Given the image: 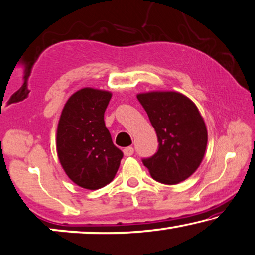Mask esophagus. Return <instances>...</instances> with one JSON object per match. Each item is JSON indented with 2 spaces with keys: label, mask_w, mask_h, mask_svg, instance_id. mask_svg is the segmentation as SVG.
<instances>
[{
  "label": "esophagus",
  "mask_w": 255,
  "mask_h": 255,
  "mask_svg": "<svg viewBox=\"0 0 255 255\" xmlns=\"http://www.w3.org/2000/svg\"><path fill=\"white\" fill-rule=\"evenodd\" d=\"M132 153H134V148H132V146H128V148L124 149V155L126 157L131 156Z\"/></svg>",
  "instance_id": "obj_1"
}]
</instances>
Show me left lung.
I'll use <instances>...</instances> for the list:
<instances>
[{"label": "left lung", "instance_id": "8db88e82", "mask_svg": "<svg viewBox=\"0 0 255 255\" xmlns=\"http://www.w3.org/2000/svg\"><path fill=\"white\" fill-rule=\"evenodd\" d=\"M158 137V151L143 159L151 177L165 185L186 180L198 170L206 153L208 131L200 111L178 91L137 95Z\"/></svg>", "mask_w": 255, "mask_h": 255}]
</instances>
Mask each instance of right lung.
<instances>
[{"label": "right lung", "instance_id": "obj_1", "mask_svg": "<svg viewBox=\"0 0 255 255\" xmlns=\"http://www.w3.org/2000/svg\"><path fill=\"white\" fill-rule=\"evenodd\" d=\"M112 93L83 88L69 97L56 130V151L66 174L82 188H102L116 177L124 153L113 144L104 113Z\"/></svg>", "mask_w": 255, "mask_h": 255}]
</instances>
